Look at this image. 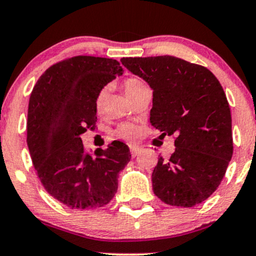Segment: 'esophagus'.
Returning <instances> with one entry per match:
<instances>
[{"label": "esophagus", "mask_w": 256, "mask_h": 256, "mask_svg": "<svg viewBox=\"0 0 256 256\" xmlns=\"http://www.w3.org/2000/svg\"><path fill=\"white\" fill-rule=\"evenodd\" d=\"M130 152H131L132 158H136L137 155L140 154V152H142V148H140V146H130Z\"/></svg>", "instance_id": "1"}]
</instances>
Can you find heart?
<instances>
[{"label": "heart", "mask_w": 256, "mask_h": 256, "mask_svg": "<svg viewBox=\"0 0 256 256\" xmlns=\"http://www.w3.org/2000/svg\"><path fill=\"white\" fill-rule=\"evenodd\" d=\"M122 88H124L125 94L128 95V98L132 100L134 96H137L140 91L148 89L146 84L142 79L137 78V77H130L128 79H125L124 83H122ZM104 98H106V90L102 89L101 91H98V96L95 98V106L98 112L102 110L104 104ZM116 134L122 138H126V140H134L138 134V130L134 125L132 124H122L116 130Z\"/></svg>", "instance_id": "1"}]
</instances>
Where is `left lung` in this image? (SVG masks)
<instances>
[{
	"mask_svg": "<svg viewBox=\"0 0 256 256\" xmlns=\"http://www.w3.org/2000/svg\"><path fill=\"white\" fill-rule=\"evenodd\" d=\"M120 61L152 89L150 124L176 136L174 152L152 171L154 194L177 207L201 204L222 183L234 152L222 86L206 67L170 55Z\"/></svg>",
	"mask_w": 256,
	"mask_h": 256,
	"instance_id": "8db88e82",
	"label": "left lung"
}]
</instances>
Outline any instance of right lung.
Here are the masks:
<instances>
[{
    "mask_svg": "<svg viewBox=\"0 0 256 256\" xmlns=\"http://www.w3.org/2000/svg\"><path fill=\"white\" fill-rule=\"evenodd\" d=\"M122 72L113 58L79 55L49 67L31 92L26 140L32 164L49 195L72 210L107 204L131 158L125 143L116 140L91 155L80 138L96 128L98 91Z\"/></svg>",
    "mask_w": 256,
    "mask_h": 256,
    "instance_id": "obj_1",
    "label": "right lung"
}]
</instances>
